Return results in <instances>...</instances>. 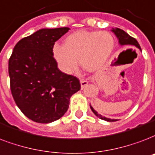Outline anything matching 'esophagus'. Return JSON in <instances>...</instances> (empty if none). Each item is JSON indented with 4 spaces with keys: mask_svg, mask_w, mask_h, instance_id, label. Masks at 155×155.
Returning a JSON list of instances; mask_svg holds the SVG:
<instances>
[{
    "mask_svg": "<svg viewBox=\"0 0 155 155\" xmlns=\"http://www.w3.org/2000/svg\"><path fill=\"white\" fill-rule=\"evenodd\" d=\"M88 82L87 80H80V84H81V88H84L85 86L88 85Z\"/></svg>",
    "mask_w": 155,
    "mask_h": 155,
    "instance_id": "1",
    "label": "esophagus"
}]
</instances>
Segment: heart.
Segmentation results:
<instances>
[{
  "instance_id": "1",
  "label": "heart",
  "mask_w": 155,
  "mask_h": 155,
  "mask_svg": "<svg viewBox=\"0 0 155 155\" xmlns=\"http://www.w3.org/2000/svg\"><path fill=\"white\" fill-rule=\"evenodd\" d=\"M114 48V40L108 31L80 30L65 38L64 45H55L54 58L65 73L72 72L78 65L93 72L105 66Z\"/></svg>"
}]
</instances>
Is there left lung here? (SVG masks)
<instances>
[{"mask_svg": "<svg viewBox=\"0 0 155 155\" xmlns=\"http://www.w3.org/2000/svg\"><path fill=\"white\" fill-rule=\"evenodd\" d=\"M112 31L114 33V35H116L117 38L119 40V43H120V45L124 46H135L137 48L140 49L141 51V49H140V45L137 42V41L136 40L135 38H133L132 36H130L127 32H125L124 31L121 30L120 28H113L112 29ZM90 108L92 110V111L94 113V114L97 116L98 118H100L101 120H106V121H108V122H114V121H117V120H114V119H109V118H106V117H103L101 114H99L97 112L93 109V106H90Z\"/></svg>", "mask_w": 155, "mask_h": 155, "instance_id": "8db88e82", "label": "left lung"}]
</instances>
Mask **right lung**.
Wrapping results in <instances>:
<instances>
[{
    "label": "right lung",
    "instance_id": "add662e5",
    "mask_svg": "<svg viewBox=\"0 0 155 155\" xmlns=\"http://www.w3.org/2000/svg\"><path fill=\"white\" fill-rule=\"evenodd\" d=\"M69 28H44L20 40L9 60L12 96L20 110L34 122L49 124L68 110L80 80L62 72L54 58L55 42Z\"/></svg>",
    "mask_w": 155,
    "mask_h": 155
}]
</instances>
